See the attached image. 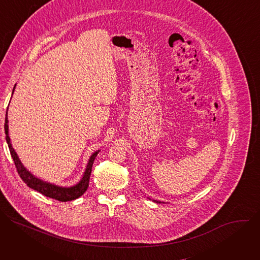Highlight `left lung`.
I'll list each match as a JSON object with an SVG mask.
<instances>
[{"instance_id": "8db88e82", "label": "left lung", "mask_w": 260, "mask_h": 260, "mask_svg": "<svg viewBox=\"0 0 260 260\" xmlns=\"http://www.w3.org/2000/svg\"><path fill=\"white\" fill-rule=\"evenodd\" d=\"M154 202H156V203H160V202H158V201H154Z\"/></svg>"}]
</instances>
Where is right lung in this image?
I'll return each mask as SVG.
<instances>
[{
	"label": "right lung",
	"mask_w": 260,
	"mask_h": 260,
	"mask_svg": "<svg viewBox=\"0 0 260 260\" xmlns=\"http://www.w3.org/2000/svg\"><path fill=\"white\" fill-rule=\"evenodd\" d=\"M14 88H15V85H14ZM14 88H13V91H14ZM12 94H13V92H12ZM7 111H8V109H7ZM7 111H6V118H5V125H4L5 134H6V141H7L8 147H9L11 156H12L13 161L15 164L17 173L20 176V178L22 179V181L27 185L29 188L42 193L45 197L51 198V199L59 201V202L73 201V200H76L79 197H81L87 190L88 183H89V178H90V174H91V169H92V165H93L94 158L98 155L100 150L94 152L90 156L89 161H88L87 167H86V170H85V173L83 175V178L81 179V181L77 185H75V186L68 187V188L67 187H59V186H55V185H53V184L44 182V181H42V180H40L38 178H36L28 171H26V169L22 166V164L19 160L16 152L14 151V149L12 148L11 141H10V138H9V135H8Z\"/></svg>",
	"instance_id": "add662e5"
}]
</instances>
